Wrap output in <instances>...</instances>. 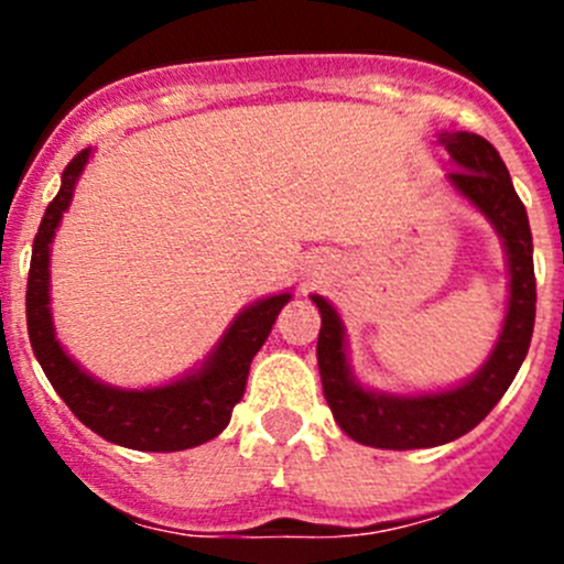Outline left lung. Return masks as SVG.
Returning a JSON list of instances; mask_svg holds the SVG:
<instances>
[{
	"instance_id": "obj_1",
	"label": "left lung",
	"mask_w": 564,
	"mask_h": 564,
	"mask_svg": "<svg viewBox=\"0 0 564 564\" xmlns=\"http://www.w3.org/2000/svg\"><path fill=\"white\" fill-rule=\"evenodd\" d=\"M440 144L451 152L456 172L447 182L469 198L502 237L510 270V300L502 333L486 366L453 390L425 395H390L366 390L351 377L340 316L314 294L322 314L318 329V373L333 417L355 442L382 451H417L458 440L475 429L499 403L519 373L534 329V264L527 209L510 182L499 152L477 133H442Z\"/></svg>"
}]
</instances>
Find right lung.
Returning a JSON list of instances; mask_svg holds the SVG:
<instances>
[{"mask_svg":"<svg viewBox=\"0 0 564 564\" xmlns=\"http://www.w3.org/2000/svg\"><path fill=\"white\" fill-rule=\"evenodd\" d=\"M93 150H82L62 172V187L45 207L32 246L26 281V327L45 377L87 429L113 445L144 453H174L215 440L229 425L231 409L246 392L250 360L270 335L292 294H272L248 305L196 373L150 390L108 388L67 357L54 335L48 308V256L62 213Z\"/></svg>","mask_w":564,"mask_h":564,"instance_id":"right-lung-1","label":"right lung"}]
</instances>
